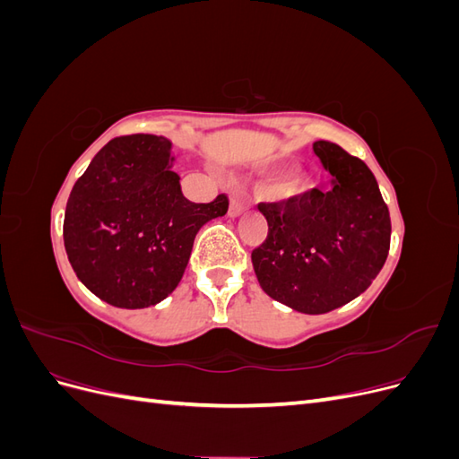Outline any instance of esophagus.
Wrapping results in <instances>:
<instances>
[{"mask_svg":"<svg viewBox=\"0 0 459 459\" xmlns=\"http://www.w3.org/2000/svg\"><path fill=\"white\" fill-rule=\"evenodd\" d=\"M245 211H247V203H245L243 199H239L238 195H233L231 201H230V211H228V214H230L231 218H235V216L243 214Z\"/></svg>","mask_w":459,"mask_h":459,"instance_id":"esophagus-1","label":"esophagus"}]
</instances>
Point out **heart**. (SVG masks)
I'll use <instances>...</instances> for the list:
<instances>
[{"label":"heart","mask_w":459,"mask_h":459,"mask_svg":"<svg viewBox=\"0 0 459 459\" xmlns=\"http://www.w3.org/2000/svg\"><path fill=\"white\" fill-rule=\"evenodd\" d=\"M275 166V164H273ZM304 186V172L297 166H283V169H275L266 174V178L262 179L260 191L268 197H289L295 195L297 191Z\"/></svg>","instance_id":"1"}]
</instances>
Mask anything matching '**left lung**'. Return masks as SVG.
<instances>
[{"label": "left lung", "mask_w": 459, "mask_h": 459, "mask_svg": "<svg viewBox=\"0 0 459 459\" xmlns=\"http://www.w3.org/2000/svg\"><path fill=\"white\" fill-rule=\"evenodd\" d=\"M314 152L331 189L260 203L268 238L251 258L264 293L304 314L351 302L381 272L391 247V216L364 160L319 140Z\"/></svg>", "instance_id": "obj_1"}]
</instances>
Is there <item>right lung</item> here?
<instances>
[{
    "mask_svg": "<svg viewBox=\"0 0 459 459\" xmlns=\"http://www.w3.org/2000/svg\"><path fill=\"white\" fill-rule=\"evenodd\" d=\"M172 143L132 134L110 140L66 201L63 239L78 280L118 308H147L178 287L197 231L228 197L191 203L172 170Z\"/></svg>",
    "mask_w": 459,
    "mask_h": 459,
    "instance_id": "right-lung-1",
    "label": "right lung"
}]
</instances>
